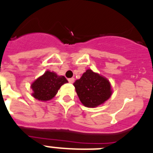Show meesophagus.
<instances>
[{
  "mask_svg": "<svg viewBox=\"0 0 153 153\" xmlns=\"http://www.w3.org/2000/svg\"><path fill=\"white\" fill-rule=\"evenodd\" d=\"M68 82L70 83H74V78H71V79H68Z\"/></svg>",
  "mask_w": 153,
  "mask_h": 153,
  "instance_id": "esophagus-1",
  "label": "esophagus"
}]
</instances>
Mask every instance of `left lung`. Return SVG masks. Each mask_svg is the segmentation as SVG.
<instances>
[{
    "label": "left lung",
    "instance_id": "left-lung-1",
    "mask_svg": "<svg viewBox=\"0 0 153 153\" xmlns=\"http://www.w3.org/2000/svg\"><path fill=\"white\" fill-rule=\"evenodd\" d=\"M74 86L79 100L86 107L93 108L102 104L112 95L109 80L90 69L75 81Z\"/></svg>",
    "mask_w": 153,
    "mask_h": 153
}]
</instances>
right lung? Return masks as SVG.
<instances>
[{
    "label": "right lung",
    "mask_w": 153,
    "mask_h": 153,
    "mask_svg": "<svg viewBox=\"0 0 153 153\" xmlns=\"http://www.w3.org/2000/svg\"><path fill=\"white\" fill-rule=\"evenodd\" d=\"M68 82L65 76H59L56 73L47 71L31 85L33 96L38 100H51L57 94L62 85Z\"/></svg>",
    "instance_id": "1"
}]
</instances>
